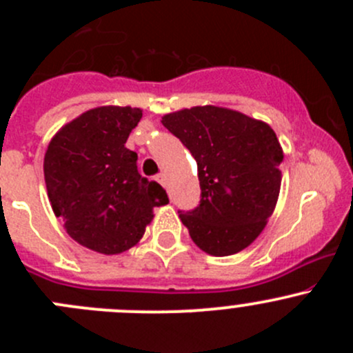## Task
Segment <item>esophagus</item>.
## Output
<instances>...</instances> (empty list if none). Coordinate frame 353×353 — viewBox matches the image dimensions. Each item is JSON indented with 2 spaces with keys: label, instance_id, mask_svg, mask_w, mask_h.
I'll list each match as a JSON object with an SVG mask.
<instances>
[{
  "label": "esophagus",
  "instance_id": "esophagus-1",
  "mask_svg": "<svg viewBox=\"0 0 353 353\" xmlns=\"http://www.w3.org/2000/svg\"><path fill=\"white\" fill-rule=\"evenodd\" d=\"M155 179L159 181V183L162 184V186H165V184H167V181H165V176H163V174H159V176H155Z\"/></svg>",
  "mask_w": 353,
  "mask_h": 353
}]
</instances>
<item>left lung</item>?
<instances>
[{"label": "left lung", "mask_w": 353, "mask_h": 353, "mask_svg": "<svg viewBox=\"0 0 353 353\" xmlns=\"http://www.w3.org/2000/svg\"><path fill=\"white\" fill-rule=\"evenodd\" d=\"M162 124L198 163L199 205L179 212L193 243L212 256L243 251L263 232L279 199L283 150L275 131L215 105L165 114Z\"/></svg>", "instance_id": "left-lung-1"}]
</instances>
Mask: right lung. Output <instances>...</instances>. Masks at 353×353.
Listing matches in <instances>:
<instances>
[{"mask_svg": "<svg viewBox=\"0 0 353 353\" xmlns=\"http://www.w3.org/2000/svg\"><path fill=\"white\" fill-rule=\"evenodd\" d=\"M141 109L104 105L65 124L49 143L44 179L56 216L71 239L101 254L138 244L165 190L138 172L137 152L124 147Z\"/></svg>", "mask_w": 353, "mask_h": 353, "instance_id": "1", "label": "right lung"}]
</instances>
